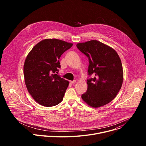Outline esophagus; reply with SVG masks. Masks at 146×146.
I'll use <instances>...</instances> for the list:
<instances>
[{"instance_id":"esophagus-1","label":"esophagus","mask_w":146,"mask_h":146,"mask_svg":"<svg viewBox=\"0 0 146 146\" xmlns=\"http://www.w3.org/2000/svg\"><path fill=\"white\" fill-rule=\"evenodd\" d=\"M69 82H70V83H71V84H74V83L76 82V80H73V81H70Z\"/></svg>"}]
</instances>
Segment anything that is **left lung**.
Wrapping results in <instances>:
<instances>
[{
  "mask_svg": "<svg viewBox=\"0 0 146 146\" xmlns=\"http://www.w3.org/2000/svg\"><path fill=\"white\" fill-rule=\"evenodd\" d=\"M77 48L89 60L87 91L81 95L82 100L92 108L103 106L113 100L123 82L121 59L111 47L97 40L78 43Z\"/></svg>",
  "mask_w": 146,
  "mask_h": 146,
  "instance_id": "8db88e82",
  "label": "left lung"
}]
</instances>
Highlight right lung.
I'll return each instance as SVG.
<instances>
[{
    "mask_svg": "<svg viewBox=\"0 0 146 146\" xmlns=\"http://www.w3.org/2000/svg\"><path fill=\"white\" fill-rule=\"evenodd\" d=\"M72 46L59 39H45L35 46L27 55L24 66L25 85L40 105L54 106L63 100L69 82L55 73L60 68V56Z\"/></svg>",
    "mask_w": 146,
    "mask_h": 146,
    "instance_id": "add662e5",
    "label": "right lung"
}]
</instances>
